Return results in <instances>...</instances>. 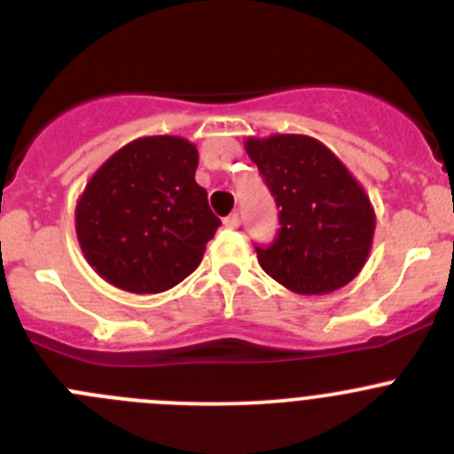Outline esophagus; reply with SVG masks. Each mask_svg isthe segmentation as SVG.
Listing matches in <instances>:
<instances>
[{
	"label": "esophagus",
	"mask_w": 454,
	"mask_h": 454,
	"mask_svg": "<svg viewBox=\"0 0 454 454\" xmlns=\"http://www.w3.org/2000/svg\"><path fill=\"white\" fill-rule=\"evenodd\" d=\"M223 226L231 228V231H235V228H239V215H237V213L228 215V217L223 219Z\"/></svg>",
	"instance_id": "esophagus-1"
}]
</instances>
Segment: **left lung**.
<instances>
[{
    "instance_id": "1",
    "label": "left lung",
    "mask_w": 454,
    "mask_h": 454,
    "mask_svg": "<svg viewBox=\"0 0 454 454\" xmlns=\"http://www.w3.org/2000/svg\"><path fill=\"white\" fill-rule=\"evenodd\" d=\"M246 151L278 208V232L254 246L261 268L296 294H329L363 270L373 206L323 142L299 134L248 138Z\"/></svg>"
}]
</instances>
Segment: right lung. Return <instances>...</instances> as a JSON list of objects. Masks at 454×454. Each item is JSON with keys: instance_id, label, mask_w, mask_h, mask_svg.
Listing matches in <instances>:
<instances>
[{"instance_id": "add662e5", "label": "right lung", "mask_w": 454, "mask_h": 454, "mask_svg": "<svg viewBox=\"0 0 454 454\" xmlns=\"http://www.w3.org/2000/svg\"><path fill=\"white\" fill-rule=\"evenodd\" d=\"M198 149L180 136H146L118 149L76 204V237L107 283L158 294L184 281L222 226L195 182Z\"/></svg>"}]
</instances>
